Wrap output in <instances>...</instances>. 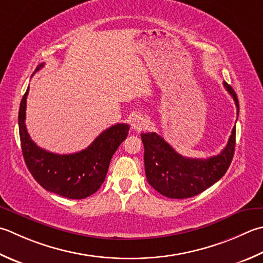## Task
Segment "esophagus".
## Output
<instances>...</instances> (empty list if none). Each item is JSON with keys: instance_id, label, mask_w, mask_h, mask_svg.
Here are the masks:
<instances>
[{"instance_id": "esophagus-1", "label": "esophagus", "mask_w": 263, "mask_h": 263, "mask_svg": "<svg viewBox=\"0 0 263 263\" xmlns=\"http://www.w3.org/2000/svg\"><path fill=\"white\" fill-rule=\"evenodd\" d=\"M146 126V118L141 115H136L132 118L131 127L135 131H141Z\"/></svg>"}]
</instances>
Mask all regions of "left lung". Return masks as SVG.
<instances>
[{"mask_svg":"<svg viewBox=\"0 0 263 263\" xmlns=\"http://www.w3.org/2000/svg\"><path fill=\"white\" fill-rule=\"evenodd\" d=\"M223 86L234 98L239 112L238 98L228 83ZM145 147V171L151 186L168 198H189L204 192L224 176L233 161L236 145V127L233 128L227 146L217 156L189 158L178 154L157 133H141Z\"/></svg>","mask_w":263,"mask_h":263,"instance_id":"left-lung-1","label":"left lung"}]
</instances>
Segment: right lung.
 <instances>
[{
    "instance_id": "1",
    "label": "right lung",
    "mask_w": 263,
    "mask_h": 263,
    "mask_svg": "<svg viewBox=\"0 0 263 263\" xmlns=\"http://www.w3.org/2000/svg\"><path fill=\"white\" fill-rule=\"evenodd\" d=\"M44 66L36 67L34 74ZM29 86L19 107V136L26 165L30 174L48 192L69 199L91 196L105 181L110 159L125 140L130 125H111L98 136L91 145L75 154L59 155L36 146L26 128V99Z\"/></svg>"
}]
</instances>
